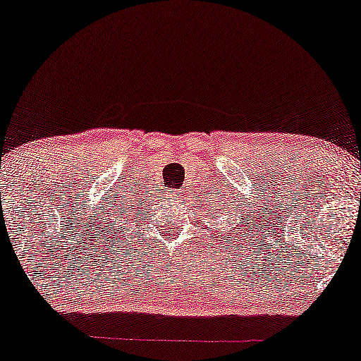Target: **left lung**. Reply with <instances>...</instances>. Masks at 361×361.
<instances>
[{
	"label": "left lung",
	"mask_w": 361,
	"mask_h": 361,
	"mask_svg": "<svg viewBox=\"0 0 361 361\" xmlns=\"http://www.w3.org/2000/svg\"><path fill=\"white\" fill-rule=\"evenodd\" d=\"M239 212H243L241 209H239ZM236 214H238V212H236ZM238 219H239V225L238 226H233V234H234V236H236L238 238V234H239V238H241V234L243 233H245V230H250V226H249V220L247 221H245L244 224L242 223L243 219H241V215H239L238 214ZM228 225H230V223H228ZM231 231V230H230ZM245 236H247V234H245Z\"/></svg>",
	"instance_id": "obj_1"
}]
</instances>
